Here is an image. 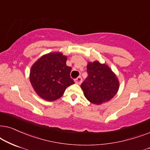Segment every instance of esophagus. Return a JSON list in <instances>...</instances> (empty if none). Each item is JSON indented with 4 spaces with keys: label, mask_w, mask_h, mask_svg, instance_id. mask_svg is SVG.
I'll list each match as a JSON object with an SVG mask.
<instances>
[{
    "label": "esophagus",
    "mask_w": 150,
    "mask_h": 150,
    "mask_svg": "<svg viewBox=\"0 0 150 150\" xmlns=\"http://www.w3.org/2000/svg\"><path fill=\"white\" fill-rule=\"evenodd\" d=\"M75 82L76 84H81V83L82 82V78L81 77H78L77 79H75Z\"/></svg>",
    "instance_id": "1"
}]
</instances>
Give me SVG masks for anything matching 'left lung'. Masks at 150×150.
<instances>
[{
    "label": "left lung",
    "mask_w": 150,
    "mask_h": 150,
    "mask_svg": "<svg viewBox=\"0 0 150 150\" xmlns=\"http://www.w3.org/2000/svg\"><path fill=\"white\" fill-rule=\"evenodd\" d=\"M86 69L88 77L81 84L86 98L96 105L112 99L119 91V81L110 68L96 60L88 62Z\"/></svg>",
    "instance_id": "obj_1"
}]
</instances>
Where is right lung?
<instances>
[{
    "mask_svg": "<svg viewBox=\"0 0 150 150\" xmlns=\"http://www.w3.org/2000/svg\"><path fill=\"white\" fill-rule=\"evenodd\" d=\"M67 56L61 52L43 55L32 65L29 80L40 97L48 101L60 98L67 87L75 83L70 77L71 68L67 66Z\"/></svg>",
    "mask_w": 150,
    "mask_h": 150,
    "instance_id": "1",
    "label": "right lung"
}]
</instances>
